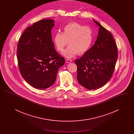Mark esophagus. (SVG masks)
<instances>
[{
    "mask_svg": "<svg viewBox=\"0 0 134 134\" xmlns=\"http://www.w3.org/2000/svg\"><path fill=\"white\" fill-rule=\"evenodd\" d=\"M72 61H73V60H71V59H67L66 60V61L67 63H69L72 62Z\"/></svg>",
    "mask_w": 134,
    "mask_h": 134,
    "instance_id": "1",
    "label": "esophagus"
}]
</instances>
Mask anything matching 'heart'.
Listing matches in <instances>:
<instances>
[{
  "instance_id": "1",
  "label": "heart",
  "mask_w": 134,
  "mask_h": 134,
  "mask_svg": "<svg viewBox=\"0 0 134 134\" xmlns=\"http://www.w3.org/2000/svg\"><path fill=\"white\" fill-rule=\"evenodd\" d=\"M93 41V31L89 26L72 22L65 25L63 32H58L53 37V42L58 51H62L68 44L69 46L62 53L67 58L83 55L89 50Z\"/></svg>"
}]
</instances>
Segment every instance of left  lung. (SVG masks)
Returning <instances> with one entry per match:
<instances>
[{
    "label": "left lung",
    "mask_w": 134,
    "mask_h": 134,
    "mask_svg": "<svg viewBox=\"0 0 134 134\" xmlns=\"http://www.w3.org/2000/svg\"><path fill=\"white\" fill-rule=\"evenodd\" d=\"M98 34L94 45L82 57L77 59V78L78 82L89 90L102 87L110 80L118 59V49L115 40L99 23Z\"/></svg>",
    "instance_id": "obj_1"
}]
</instances>
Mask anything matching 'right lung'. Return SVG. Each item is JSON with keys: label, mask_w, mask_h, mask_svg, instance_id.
Wrapping results in <instances>:
<instances>
[{"label": "right lung", "mask_w": 134, "mask_h": 134, "mask_svg": "<svg viewBox=\"0 0 134 134\" xmlns=\"http://www.w3.org/2000/svg\"><path fill=\"white\" fill-rule=\"evenodd\" d=\"M54 20H41L28 27L20 38L17 58L19 71L27 83L38 89L52 86L64 58L55 50L51 30Z\"/></svg>", "instance_id": "right-lung-1"}]
</instances>
